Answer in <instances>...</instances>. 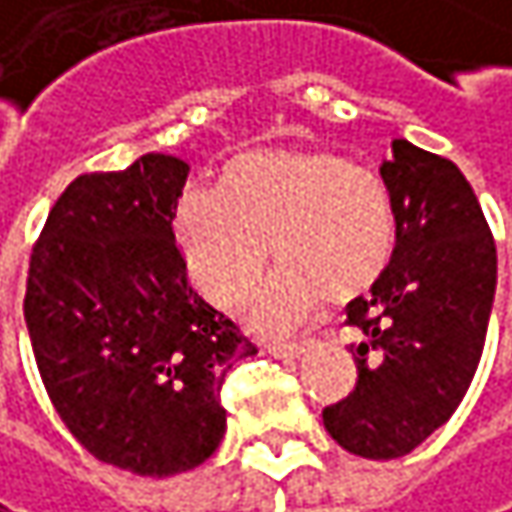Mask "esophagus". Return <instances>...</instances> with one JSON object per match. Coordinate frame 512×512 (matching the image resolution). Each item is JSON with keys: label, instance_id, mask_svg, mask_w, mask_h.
Here are the masks:
<instances>
[{"label": "esophagus", "instance_id": "1", "mask_svg": "<svg viewBox=\"0 0 512 512\" xmlns=\"http://www.w3.org/2000/svg\"><path fill=\"white\" fill-rule=\"evenodd\" d=\"M307 340H296V343H269L266 351L272 354V357H281V360H296V357H302L304 351H307Z\"/></svg>", "mask_w": 512, "mask_h": 512}]
</instances>
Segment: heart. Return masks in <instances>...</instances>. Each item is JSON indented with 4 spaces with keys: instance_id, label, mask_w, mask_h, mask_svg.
Returning a JSON list of instances; mask_svg holds the SVG:
<instances>
[{
    "instance_id": "heart-1",
    "label": "heart",
    "mask_w": 512,
    "mask_h": 512,
    "mask_svg": "<svg viewBox=\"0 0 512 512\" xmlns=\"http://www.w3.org/2000/svg\"><path fill=\"white\" fill-rule=\"evenodd\" d=\"M172 234L190 278L213 302L255 293L269 243L284 263L260 290L252 325L287 334L328 296L349 302L390 266L395 216L387 184L325 149H257L222 166L216 187H187Z\"/></svg>"
}]
</instances>
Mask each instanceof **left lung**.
Here are the masks:
<instances>
[{
  "label": "left lung",
  "instance_id": "obj_1",
  "mask_svg": "<svg viewBox=\"0 0 512 512\" xmlns=\"http://www.w3.org/2000/svg\"><path fill=\"white\" fill-rule=\"evenodd\" d=\"M395 216L390 266L346 304L357 384L322 410L351 454L393 460L442 428L469 390L495 296V240L472 184L434 152L393 140L381 163Z\"/></svg>",
  "mask_w": 512,
  "mask_h": 512
}]
</instances>
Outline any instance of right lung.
<instances>
[{
	"label": "right lung",
	"mask_w": 512,
	"mask_h": 512,
	"mask_svg": "<svg viewBox=\"0 0 512 512\" xmlns=\"http://www.w3.org/2000/svg\"><path fill=\"white\" fill-rule=\"evenodd\" d=\"M190 166L143 155L78 175L31 249L25 325L61 422L96 460L166 478L225 434L228 369L257 354L187 281L172 210Z\"/></svg>",
	"instance_id": "obj_1"
}]
</instances>
